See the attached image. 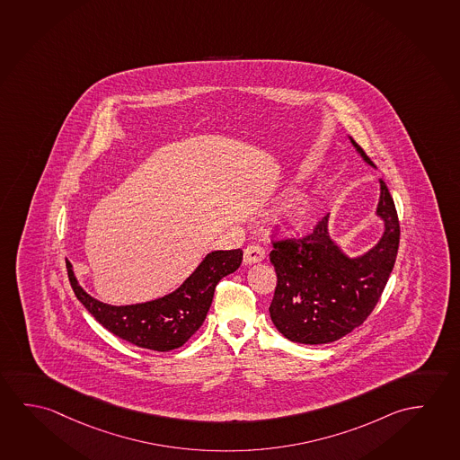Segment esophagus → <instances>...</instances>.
I'll return each mask as SVG.
<instances>
[{
  "label": "esophagus",
  "instance_id": "1",
  "mask_svg": "<svg viewBox=\"0 0 460 460\" xmlns=\"http://www.w3.org/2000/svg\"><path fill=\"white\" fill-rule=\"evenodd\" d=\"M263 259H265V251L261 246L252 244V246H248V248L244 249V263L246 265L262 262Z\"/></svg>",
  "mask_w": 460,
  "mask_h": 460
}]
</instances>
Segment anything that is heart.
<instances>
[{"mask_svg": "<svg viewBox=\"0 0 460 460\" xmlns=\"http://www.w3.org/2000/svg\"><path fill=\"white\" fill-rule=\"evenodd\" d=\"M291 220L296 226L304 224V220H305V209H304V208H297L296 211L292 212Z\"/></svg>", "mask_w": 460, "mask_h": 460, "instance_id": "b5f03b06", "label": "heart"}]
</instances>
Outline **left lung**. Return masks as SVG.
<instances>
[{
	"label": "left lung",
	"mask_w": 460,
	"mask_h": 460,
	"mask_svg": "<svg viewBox=\"0 0 460 460\" xmlns=\"http://www.w3.org/2000/svg\"><path fill=\"white\" fill-rule=\"evenodd\" d=\"M350 142L376 168L363 148L351 137ZM376 214L385 226L382 238L353 259L331 240L329 216L305 236L273 241L270 262L278 281L269 310L286 339L306 345L334 342L371 314L394 270L400 244V220L382 179Z\"/></svg>",
	"instance_id": "left-lung-1"
}]
</instances>
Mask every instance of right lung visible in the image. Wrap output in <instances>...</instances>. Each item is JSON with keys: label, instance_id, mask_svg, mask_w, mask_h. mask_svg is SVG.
<instances>
[{"label": "right lung", "instance_id": "add662e5", "mask_svg": "<svg viewBox=\"0 0 460 460\" xmlns=\"http://www.w3.org/2000/svg\"><path fill=\"white\" fill-rule=\"evenodd\" d=\"M243 251L209 252L182 285L160 299L134 305H109L91 297L75 278L72 263L66 271L76 299L111 334L140 349L169 351L182 347L203 324L222 278L238 270Z\"/></svg>", "mask_w": 460, "mask_h": 460}]
</instances>
